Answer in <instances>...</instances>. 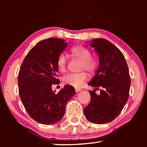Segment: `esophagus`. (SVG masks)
I'll return each mask as SVG.
<instances>
[{
    "instance_id": "obj_1",
    "label": "esophagus",
    "mask_w": 147,
    "mask_h": 147,
    "mask_svg": "<svg viewBox=\"0 0 147 147\" xmlns=\"http://www.w3.org/2000/svg\"><path fill=\"white\" fill-rule=\"evenodd\" d=\"M81 90H82V89H80V88H75V91L76 93H78V92L80 91Z\"/></svg>"
}]
</instances>
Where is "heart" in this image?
<instances>
[{
	"instance_id": "obj_1",
	"label": "heart",
	"mask_w": 147,
	"mask_h": 147,
	"mask_svg": "<svg viewBox=\"0 0 147 147\" xmlns=\"http://www.w3.org/2000/svg\"><path fill=\"white\" fill-rule=\"evenodd\" d=\"M74 57L82 61L80 70L88 71L91 73H94L97 67V61L91 58V53L86 47L81 45L74 47L71 50ZM57 67L61 73L67 70V58L63 54H59L57 59ZM88 80V74L85 72L79 73H71L63 77V82L74 88H80Z\"/></svg>"
}]
</instances>
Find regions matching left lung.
Wrapping results in <instances>:
<instances>
[{
	"label": "left lung",
	"instance_id": "1",
	"mask_svg": "<svg viewBox=\"0 0 147 147\" xmlns=\"http://www.w3.org/2000/svg\"><path fill=\"white\" fill-rule=\"evenodd\" d=\"M88 45L97 54L99 65L88 83L94 89L89 91L91 101L84 113L92 123H108L120 114L128 99L131 83L128 67L123 53L109 41L94 39ZM97 89L99 95L95 93Z\"/></svg>",
	"mask_w": 147,
	"mask_h": 147
}]
</instances>
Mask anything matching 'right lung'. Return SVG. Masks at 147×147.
I'll list each match as a JSON object with an SVG mask.
<instances>
[{"label":"right lung","instance_id":"1","mask_svg":"<svg viewBox=\"0 0 147 147\" xmlns=\"http://www.w3.org/2000/svg\"><path fill=\"white\" fill-rule=\"evenodd\" d=\"M67 45L63 39L39 41L24 58L18 75L20 98L29 115L38 123H58L65 111L67 102L75 94L74 87L66 85L58 93L52 85L59 84L57 59Z\"/></svg>","mask_w":147,"mask_h":147}]
</instances>
